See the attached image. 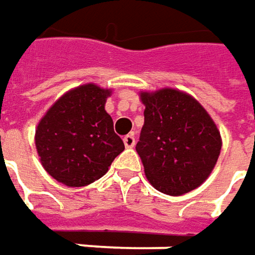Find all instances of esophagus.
<instances>
[{
	"label": "esophagus",
	"mask_w": 255,
	"mask_h": 255,
	"mask_svg": "<svg viewBox=\"0 0 255 255\" xmlns=\"http://www.w3.org/2000/svg\"><path fill=\"white\" fill-rule=\"evenodd\" d=\"M124 145L127 147V148H132L134 145H135V138H134V135H131V134H128L124 137Z\"/></svg>",
	"instance_id": "34e87169"
}]
</instances>
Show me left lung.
<instances>
[{
    "label": "left lung",
    "instance_id": "obj_1",
    "mask_svg": "<svg viewBox=\"0 0 255 255\" xmlns=\"http://www.w3.org/2000/svg\"><path fill=\"white\" fill-rule=\"evenodd\" d=\"M145 106L137 152L151 185L183 195L208 178L221 151L213 118L195 98L174 88L141 93Z\"/></svg>",
    "mask_w": 255,
    "mask_h": 255
}]
</instances>
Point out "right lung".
Listing matches in <instances>:
<instances>
[{
    "instance_id": "add662e5",
    "label": "right lung",
    "mask_w": 255,
    "mask_h": 255,
    "mask_svg": "<svg viewBox=\"0 0 255 255\" xmlns=\"http://www.w3.org/2000/svg\"><path fill=\"white\" fill-rule=\"evenodd\" d=\"M111 90L84 84L60 97L35 129V145L45 171L58 183L84 187L100 180L124 142L106 111Z\"/></svg>"
}]
</instances>
